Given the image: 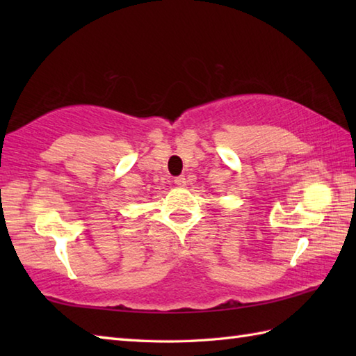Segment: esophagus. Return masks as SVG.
Segmentation results:
<instances>
[{
    "mask_svg": "<svg viewBox=\"0 0 356 356\" xmlns=\"http://www.w3.org/2000/svg\"><path fill=\"white\" fill-rule=\"evenodd\" d=\"M174 184H176L177 186H185V185H186V179H185V176H177V177H174Z\"/></svg>",
    "mask_w": 356,
    "mask_h": 356,
    "instance_id": "1",
    "label": "esophagus"
}]
</instances>
